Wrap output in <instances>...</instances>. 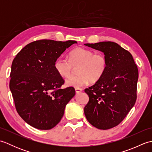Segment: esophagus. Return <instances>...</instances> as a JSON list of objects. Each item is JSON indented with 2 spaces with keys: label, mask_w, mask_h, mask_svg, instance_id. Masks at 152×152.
I'll return each instance as SVG.
<instances>
[{
  "label": "esophagus",
  "mask_w": 152,
  "mask_h": 152,
  "mask_svg": "<svg viewBox=\"0 0 152 152\" xmlns=\"http://www.w3.org/2000/svg\"><path fill=\"white\" fill-rule=\"evenodd\" d=\"M75 91H76V93H80L82 92L83 89L81 88H75Z\"/></svg>",
  "instance_id": "esophagus-1"
}]
</instances>
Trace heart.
Instances as JSON below:
<instances>
[{
  "label": "heart",
  "mask_w": 152,
  "mask_h": 152,
  "mask_svg": "<svg viewBox=\"0 0 152 152\" xmlns=\"http://www.w3.org/2000/svg\"><path fill=\"white\" fill-rule=\"evenodd\" d=\"M76 76H70L65 80L68 87L80 88L91 82H97L104 75L107 67L104 56L95 53L83 48H76L69 53V61L58 59L55 63V69L62 77L69 76L73 67H76Z\"/></svg>",
  "instance_id": "heart-1"
}]
</instances>
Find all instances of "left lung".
Wrapping results in <instances>:
<instances>
[{
	"label": "left lung",
	"mask_w": 152,
	"mask_h": 152,
	"mask_svg": "<svg viewBox=\"0 0 152 152\" xmlns=\"http://www.w3.org/2000/svg\"><path fill=\"white\" fill-rule=\"evenodd\" d=\"M85 46L101 51L107 61L102 78L85 89L89 101L86 119L99 129H109L124 120L137 99L138 71L132 55L117 43L100 42Z\"/></svg>",
	"instance_id": "left-lung-1"
}]
</instances>
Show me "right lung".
<instances>
[{"label":"right lung","instance_id":"1","mask_svg":"<svg viewBox=\"0 0 152 152\" xmlns=\"http://www.w3.org/2000/svg\"><path fill=\"white\" fill-rule=\"evenodd\" d=\"M76 41L41 40L25 46L11 67L10 89L19 115L38 129L54 127L64 108L75 95L72 87L61 89L64 80L55 69V63Z\"/></svg>","mask_w":152,"mask_h":152}]
</instances>
